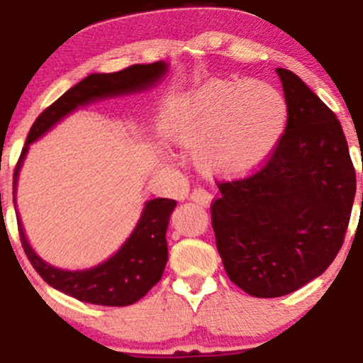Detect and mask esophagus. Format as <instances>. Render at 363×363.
Instances as JSON below:
<instances>
[{
    "instance_id": "34e87169",
    "label": "esophagus",
    "mask_w": 363,
    "mask_h": 363,
    "mask_svg": "<svg viewBox=\"0 0 363 363\" xmlns=\"http://www.w3.org/2000/svg\"><path fill=\"white\" fill-rule=\"evenodd\" d=\"M191 199H193L194 203H198V205H201V206H210L213 196L208 193V191L201 189V187H198V189H194L193 193H191Z\"/></svg>"
}]
</instances>
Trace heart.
Listing matches in <instances>:
<instances>
[{"label":"heart","instance_id":"heart-1","mask_svg":"<svg viewBox=\"0 0 363 363\" xmlns=\"http://www.w3.org/2000/svg\"><path fill=\"white\" fill-rule=\"evenodd\" d=\"M286 123V102L259 80L213 78L170 99L162 131L193 148L194 164L211 177H245L273 155Z\"/></svg>","mask_w":363,"mask_h":363}]
</instances>
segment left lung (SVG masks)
Returning a JSON list of instances; mask_svg holds the SVG:
<instances>
[{"mask_svg":"<svg viewBox=\"0 0 363 363\" xmlns=\"http://www.w3.org/2000/svg\"><path fill=\"white\" fill-rule=\"evenodd\" d=\"M286 102L285 135L259 172L218 184L211 206L228 278L252 297L289 295L338 254L357 177L335 112L290 69L277 68Z\"/></svg>","mask_w":363,"mask_h":363,"instance_id":"obj_1","label":"left lung"}]
</instances>
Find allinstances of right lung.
I'll return each mask as SVG.
<instances>
[{
    "mask_svg": "<svg viewBox=\"0 0 363 363\" xmlns=\"http://www.w3.org/2000/svg\"><path fill=\"white\" fill-rule=\"evenodd\" d=\"M167 73L169 62L165 61L133 65L118 73H91L72 86L66 94H62L35 119L34 126L28 131L13 174V205L16 206L20 170H22L28 148L34 141L43 138L45 133L51 131L66 116L80 107L148 91L164 80ZM176 205L177 201L167 198L145 201L138 223L123 245L106 261L86 269H62L44 261L28 242L16 208L15 211L23 251L45 283L82 302L107 307H124L138 302L162 278L169 259L165 234H167L170 215Z\"/></svg>",
    "mask_w": 363,
    "mask_h": 363,
    "instance_id": "obj_1",
    "label": "right lung"
}]
</instances>
